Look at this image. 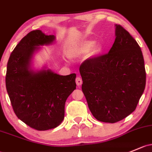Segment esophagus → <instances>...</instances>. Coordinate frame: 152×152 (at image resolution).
<instances>
[{
    "label": "esophagus",
    "mask_w": 152,
    "mask_h": 152,
    "mask_svg": "<svg viewBox=\"0 0 152 152\" xmlns=\"http://www.w3.org/2000/svg\"><path fill=\"white\" fill-rule=\"evenodd\" d=\"M76 84H77V86L81 85V84H82V80H81V78L79 77V76H78V77H76Z\"/></svg>",
    "instance_id": "esophagus-1"
}]
</instances>
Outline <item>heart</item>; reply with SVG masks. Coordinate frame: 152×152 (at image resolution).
<instances>
[{
  "label": "heart",
  "mask_w": 152,
  "mask_h": 152,
  "mask_svg": "<svg viewBox=\"0 0 152 152\" xmlns=\"http://www.w3.org/2000/svg\"><path fill=\"white\" fill-rule=\"evenodd\" d=\"M94 44H95V42L92 41H84V43L78 46L77 47L70 50L69 52H68V55H69L70 57H73V58L80 57L81 55L88 53L89 51L92 49V48L93 47Z\"/></svg>",
  "instance_id": "obj_1"
}]
</instances>
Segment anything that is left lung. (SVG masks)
<instances>
[{"label":"left lung","instance_id":"1","mask_svg":"<svg viewBox=\"0 0 152 152\" xmlns=\"http://www.w3.org/2000/svg\"><path fill=\"white\" fill-rule=\"evenodd\" d=\"M115 35L108 53L87 59L79 68L89 110L103 122H117L133 112L146 86L139 45L120 25Z\"/></svg>","mask_w":152,"mask_h":152}]
</instances>
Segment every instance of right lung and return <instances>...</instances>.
I'll return each mask as SVG.
<instances>
[{
	"label": "right lung",
	"mask_w": 152,
	"mask_h": 152,
	"mask_svg": "<svg viewBox=\"0 0 152 152\" xmlns=\"http://www.w3.org/2000/svg\"><path fill=\"white\" fill-rule=\"evenodd\" d=\"M55 40L53 35L33 30L16 46L7 63L6 87L13 110L20 120L37 130H50L61 124L65 101L76 87V73L60 76L49 69L31 68L38 47Z\"/></svg>",
	"instance_id": "add662e5"
}]
</instances>
